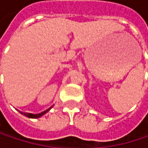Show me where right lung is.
<instances>
[{"label":"right lung","mask_w":148,"mask_h":148,"mask_svg":"<svg viewBox=\"0 0 148 148\" xmlns=\"http://www.w3.org/2000/svg\"><path fill=\"white\" fill-rule=\"evenodd\" d=\"M53 107V105L51 106V107H49V109H47L45 111H43V112H41V113H38V114H32V113H26V112H22V111H19L20 112V114H22V115H24L25 116H27V117H29V118H39V117H41L42 116H44L45 114H46L51 108Z\"/></svg>","instance_id":"right-lung-1"}]
</instances>
